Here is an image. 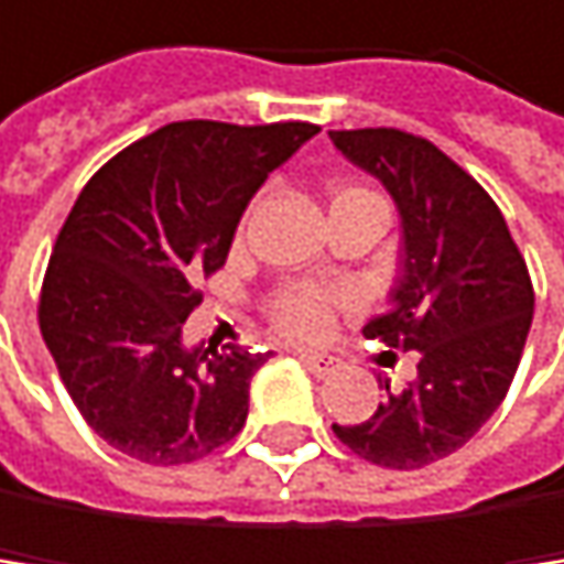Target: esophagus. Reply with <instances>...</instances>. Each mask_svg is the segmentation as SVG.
<instances>
[{"label": "esophagus", "instance_id": "obj_1", "mask_svg": "<svg viewBox=\"0 0 564 564\" xmlns=\"http://www.w3.org/2000/svg\"><path fill=\"white\" fill-rule=\"evenodd\" d=\"M297 358L311 368L314 376H328V372H335V368H338V358L321 355V351H297Z\"/></svg>", "mask_w": 564, "mask_h": 564}]
</instances>
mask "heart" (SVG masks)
Wrapping results in <instances>:
<instances>
[{
  "label": "heart",
  "instance_id": "heart-1",
  "mask_svg": "<svg viewBox=\"0 0 564 564\" xmlns=\"http://www.w3.org/2000/svg\"><path fill=\"white\" fill-rule=\"evenodd\" d=\"M358 196H372V192H365V188L338 192V199H358ZM270 314L280 332H288L294 338H317L324 335V328H328V321H332V297L317 288H288L273 297Z\"/></svg>",
  "mask_w": 564,
  "mask_h": 564
}]
</instances>
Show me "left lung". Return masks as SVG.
Wrapping results in <instances>:
<instances>
[{"label":"left lung","instance_id":"1","mask_svg":"<svg viewBox=\"0 0 564 564\" xmlns=\"http://www.w3.org/2000/svg\"><path fill=\"white\" fill-rule=\"evenodd\" d=\"M341 155L382 182L402 226L392 307L365 338L420 351L416 379L335 436L361 460L420 470L460 449L505 402L534 314L528 267L501 209L426 138L395 128L328 131Z\"/></svg>","mask_w":564,"mask_h":564}]
</instances>
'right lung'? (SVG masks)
I'll return each instance as SVG.
<instances>
[{
  "mask_svg": "<svg viewBox=\"0 0 564 564\" xmlns=\"http://www.w3.org/2000/svg\"><path fill=\"white\" fill-rule=\"evenodd\" d=\"M314 134L304 121H178L84 185L46 267L40 332L80 416L115 449L172 467L243 430L267 355L185 345L203 301L192 280L226 263L257 188Z\"/></svg>",
  "mask_w": 564,
  "mask_h": 564,
  "instance_id": "1",
  "label": "right lung"
}]
</instances>
